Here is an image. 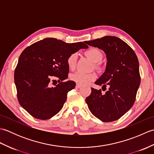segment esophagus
Segmentation results:
<instances>
[{
    "mask_svg": "<svg viewBox=\"0 0 154 154\" xmlns=\"http://www.w3.org/2000/svg\"><path fill=\"white\" fill-rule=\"evenodd\" d=\"M81 87H82V85H80V84H77L76 85V88H80Z\"/></svg>",
    "mask_w": 154,
    "mask_h": 154,
    "instance_id": "esophagus-1",
    "label": "esophagus"
}]
</instances>
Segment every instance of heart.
Segmentation results:
<instances>
[{
	"mask_svg": "<svg viewBox=\"0 0 154 154\" xmlns=\"http://www.w3.org/2000/svg\"><path fill=\"white\" fill-rule=\"evenodd\" d=\"M85 54L87 57H89L91 61L94 63V67L97 69L100 68V62L103 58V54L99 49L97 48H91L88 49L85 52ZM77 60V54L76 53H73L70 54L67 58V65L69 69L73 70L76 66ZM97 78V75L95 73H85L82 72H76L72 74L70 76V79L75 81V83L80 85H87L89 84L91 81H94Z\"/></svg>",
	"mask_w": 154,
	"mask_h": 154,
	"instance_id": "b5f03b06",
	"label": "heart"
}]
</instances>
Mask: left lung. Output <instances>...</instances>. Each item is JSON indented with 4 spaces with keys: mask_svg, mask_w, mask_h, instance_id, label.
<instances>
[{
    "mask_svg": "<svg viewBox=\"0 0 154 154\" xmlns=\"http://www.w3.org/2000/svg\"><path fill=\"white\" fill-rule=\"evenodd\" d=\"M86 43L106 54L105 72L95 84L102 85L104 91L109 87L104 94L101 89L91 88L86 103L97 119L105 122L115 121L131 109L135 102L141 80L138 57L126 42L115 36L106 35Z\"/></svg>",
    "mask_w": 154,
    "mask_h": 154,
    "instance_id": "left-lung-1",
    "label": "left lung"
}]
</instances>
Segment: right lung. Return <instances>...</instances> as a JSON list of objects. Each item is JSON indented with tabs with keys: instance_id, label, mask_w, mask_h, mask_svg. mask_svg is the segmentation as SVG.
<instances>
[{
	"instance_id": "1",
	"label": "right lung",
	"mask_w": 154,
	"mask_h": 154,
	"mask_svg": "<svg viewBox=\"0 0 154 154\" xmlns=\"http://www.w3.org/2000/svg\"><path fill=\"white\" fill-rule=\"evenodd\" d=\"M83 42L68 44L55 38H45L27 47L22 52L14 71L17 98L23 109L35 119H50L57 114L73 89L68 77L67 58L82 48ZM54 78L59 83L51 86Z\"/></svg>"
}]
</instances>
